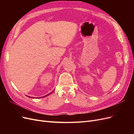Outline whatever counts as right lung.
Returning a JSON list of instances; mask_svg holds the SVG:
<instances>
[{
	"mask_svg": "<svg viewBox=\"0 0 134 134\" xmlns=\"http://www.w3.org/2000/svg\"><path fill=\"white\" fill-rule=\"evenodd\" d=\"M54 91H52V92H51L50 93V94H48L47 95H46V96H43V97H46V96H48V95H49V94H51V93H52V92H53ZM33 98H34V97H33ZM40 98H41V97H40Z\"/></svg>",
	"mask_w": 134,
	"mask_h": 134,
	"instance_id": "obj_1",
	"label": "right lung"
}]
</instances>
